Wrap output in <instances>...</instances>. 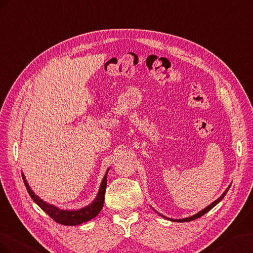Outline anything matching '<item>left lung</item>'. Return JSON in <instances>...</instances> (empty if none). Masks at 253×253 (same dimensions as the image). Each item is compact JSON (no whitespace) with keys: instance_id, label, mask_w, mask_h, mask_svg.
<instances>
[{"instance_id":"left-lung-1","label":"left lung","mask_w":253,"mask_h":253,"mask_svg":"<svg viewBox=\"0 0 253 253\" xmlns=\"http://www.w3.org/2000/svg\"><path fill=\"white\" fill-rule=\"evenodd\" d=\"M228 190H229V187H228V189L226 190V192L225 193H223L222 195H221V196L217 199V200H215L214 201V203H212L210 206H208L206 209H204V210L203 211H200L199 213H197L196 215H193V216H191V217H187V218H184V219H171L172 221H191V220H194V219H197V218H199V217H201V216H203V215H205L207 212H209V211H210L211 210V209L212 208H214L216 205H217L218 203H219V201L223 198V197H225V195L227 194V192H228Z\"/></svg>"}]
</instances>
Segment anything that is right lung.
Returning a JSON list of instances; mask_svg holds the SVG:
<instances>
[{
  "label": "right lung",
  "mask_w": 253,
  "mask_h": 253,
  "mask_svg": "<svg viewBox=\"0 0 253 253\" xmlns=\"http://www.w3.org/2000/svg\"><path fill=\"white\" fill-rule=\"evenodd\" d=\"M107 174L108 170L106 172V175L103 179L102 184H100L99 191L97 194L96 199L93 201L91 205H89L88 207H85L84 209H81V210L77 211H63V210H59L58 208H56L52 205H48L46 203H44L42 199H40L38 196H36L34 194V192L31 190L30 185L27 184V181L25 179V176L22 174V178H23V182L26 186V190L30 194V196L32 197V199L37 204L43 211H44L48 216H50L56 222L61 223V225L64 226H77L81 225L83 222L89 221L92 218H94L95 216L100 212V210L103 209L104 206V200H105V192H106V185H107Z\"/></svg>",
  "instance_id": "right-lung-1"
}]
</instances>
